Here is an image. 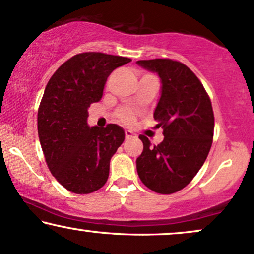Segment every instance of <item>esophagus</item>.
Wrapping results in <instances>:
<instances>
[{"instance_id": "1", "label": "esophagus", "mask_w": 254, "mask_h": 254, "mask_svg": "<svg viewBox=\"0 0 254 254\" xmlns=\"http://www.w3.org/2000/svg\"><path fill=\"white\" fill-rule=\"evenodd\" d=\"M132 137H135V133H133L132 131L125 130V138L130 139V138H132Z\"/></svg>"}]
</instances>
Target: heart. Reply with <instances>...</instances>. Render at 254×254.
I'll use <instances>...</instances> for the list:
<instances>
[{"label":"heart","mask_w":254,"mask_h":254,"mask_svg":"<svg viewBox=\"0 0 254 254\" xmlns=\"http://www.w3.org/2000/svg\"><path fill=\"white\" fill-rule=\"evenodd\" d=\"M121 118L122 121L127 122V123H130V122L133 119V112L129 109H125L121 112Z\"/></svg>","instance_id":"heart-1"}]
</instances>
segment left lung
Listing matches in <instances>:
<instances>
[{"label": "left lung", "instance_id": "left-lung-1", "mask_svg": "<svg viewBox=\"0 0 254 254\" xmlns=\"http://www.w3.org/2000/svg\"><path fill=\"white\" fill-rule=\"evenodd\" d=\"M137 65L161 78L154 118L164 136L152 146L148 137L139 135L143 151L136 160L137 173L155 193H176L194 179L208 156L214 132L212 103L196 75L180 61L138 60Z\"/></svg>", "mask_w": 254, "mask_h": 254}]
</instances>
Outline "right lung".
<instances>
[{
	"instance_id": "add662e5",
	"label": "right lung",
	"mask_w": 254,
	"mask_h": 254,
	"mask_svg": "<svg viewBox=\"0 0 254 254\" xmlns=\"http://www.w3.org/2000/svg\"><path fill=\"white\" fill-rule=\"evenodd\" d=\"M131 59L87 52L52 75L38 111V133L52 175L75 194L93 193L108 181L110 160L125 138L117 124L90 127L87 109L103 97L114 69Z\"/></svg>"
}]
</instances>
